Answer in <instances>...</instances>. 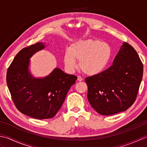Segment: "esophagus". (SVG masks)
<instances>
[{"instance_id": "34e87169", "label": "esophagus", "mask_w": 147, "mask_h": 147, "mask_svg": "<svg viewBox=\"0 0 147 147\" xmlns=\"http://www.w3.org/2000/svg\"><path fill=\"white\" fill-rule=\"evenodd\" d=\"M77 80H78V81H79V82H82V81H83V79L80 76H78Z\"/></svg>"}]
</instances>
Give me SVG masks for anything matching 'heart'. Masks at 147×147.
Returning a JSON list of instances; mask_svg holds the SVG:
<instances>
[{
  "label": "heart",
  "instance_id": "obj_1",
  "mask_svg": "<svg viewBox=\"0 0 147 147\" xmlns=\"http://www.w3.org/2000/svg\"><path fill=\"white\" fill-rule=\"evenodd\" d=\"M112 56V49L108 43L97 40H80L69 47L64 55V62L69 71L79 66L88 75H96L107 67Z\"/></svg>",
  "mask_w": 147,
  "mask_h": 147
}]
</instances>
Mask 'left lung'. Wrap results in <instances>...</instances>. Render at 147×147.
I'll use <instances>...</instances> for the list:
<instances>
[{"label": "left lung", "instance_id": "8db88e82", "mask_svg": "<svg viewBox=\"0 0 147 147\" xmlns=\"http://www.w3.org/2000/svg\"><path fill=\"white\" fill-rule=\"evenodd\" d=\"M143 72L136 51L124 42L110 67L85 79L90 105L105 115L126 111L135 101Z\"/></svg>", "mask_w": 147, "mask_h": 147}]
</instances>
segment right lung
<instances>
[{
    "label": "right lung",
    "instance_id": "add662e5",
    "mask_svg": "<svg viewBox=\"0 0 147 147\" xmlns=\"http://www.w3.org/2000/svg\"><path fill=\"white\" fill-rule=\"evenodd\" d=\"M45 47V43L38 42L21 50L8 68L6 77L16 107L22 114L37 119L55 116L77 79L58 67L45 77H34L30 69V59Z\"/></svg>",
    "mask_w": 147,
    "mask_h": 147
}]
</instances>
